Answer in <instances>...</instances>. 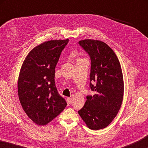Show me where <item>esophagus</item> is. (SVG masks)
<instances>
[{
  "label": "esophagus",
  "instance_id": "obj_1",
  "mask_svg": "<svg viewBox=\"0 0 148 148\" xmlns=\"http://www.w3.org/2000/svg\"><path fill=\"white\" fill-rule=\"evenodd\" d=\"M72 99L71 98H67V104H68L69 106L71 105L72 104Z\"/></svg>",
  "mask_w": 148,
  "mask_h": 148
}]
</instances>
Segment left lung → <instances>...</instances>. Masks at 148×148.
Wrapping results in <instances>:
<instances>
[{
  "label": "left lung",
  "instance_id": "8db88e82",
  "mask_svg": "<svg viewBox=\"0 0 148 148\" xmlns=\"http://www.w3.org/2000/svg\"><path fill=\"white\" fill-rule=\"evenodd\" d=\"M78 43L91 59L89 86L95 92L87 96L78 114L90 129L97 131L108 126L121 108L124 91L121 67L116 53L104 42L86 39Z\"/></svg>",
  "mask_w": 148,
  "mask_h": 148
}]
</instances>
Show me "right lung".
Masks as SVG:
<instances>
[{"label": "right lung", "mask_w": 148, "mask_h": 148, "mask_svg": "<svg viewBox=\"0 0 148 148\" xmlns=\"http://www.w3.org/2000/svg\"><path fill=\"white\" fill-rule=\"evenodd\" d=\"M69 39L45 42L27 55L20 71L17 90L28 117L38 125L51 121L67 103L55 84V69Z\"/></svg>", "instance_id": "add662e5"}]
</instances>
